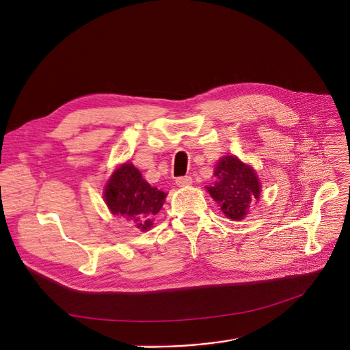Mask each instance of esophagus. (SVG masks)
I'll return each instance as SVG.
<instances>
[{
  "label": "esophagus",
  "mask_w": 350,
  "mask_h": 350,
  "mask_svg": "<svg viewBox=\"0 0 350 350\" xmlns=\"http://www.w3.org/2000/svg\"><path fill=\"white\" fill-rule=\"evenodd\" d=\"M193 183V178L190 176H181V177H177L176 178V185L178 187H186V186H190Z\"/></svg>",
  "instance_id": "esophagus-1"
}]
</instances>
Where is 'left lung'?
Here are the masks:
<instances>
[{"instance_id": "1", "label": "left lung", "mask_w": 350, "mask_h": 350, "mask_svg": "<svg viewBox=\"0 0 350 350\" xmlns=\"http://www.w3.org/2000/svg\"><path fill=\"white\" fill-rule=\"evenodd\" d=\"M214 176L217 181L208 193L228 218L243 219L260 198L261 186L255 172L240 159L226 156L215 165Z\"/></svg>"}]
</instances>
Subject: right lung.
I'll use <instances>...</instances> for the list:
<instances>
[{
	"label": "right lung",
	"instance_id": "add662e5",
	"mask_svg": "<svg viewBox=\"0 0 350 350\" xmlns=\"http://www.w3.org/2000/svg\"><path fill=\"white\" fill-rule=\"evenodd\" d=\"M165 193L152 187L132 163L122 164L105 189L109 210L142 230L153 226V217L161 210Z\"/></svg>",
	"mask_w": 350,
	"mask_h": 350
}]
</instances>
